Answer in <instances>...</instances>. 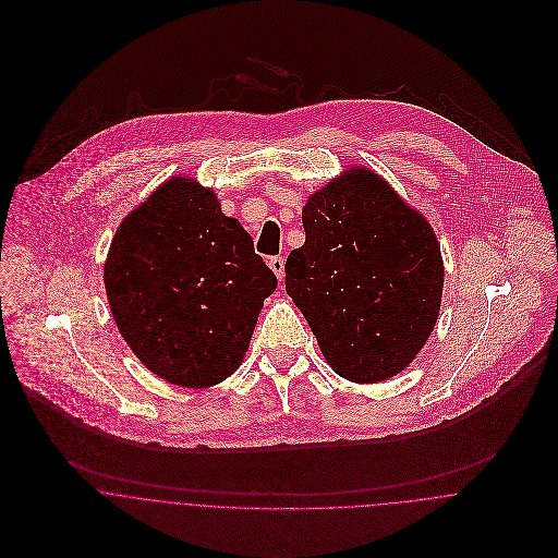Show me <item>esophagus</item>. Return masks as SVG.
Returning <instances> with one entry per match:
<instances>
[{
    "label": "esophagus",
    "mask_w": 558,
    "mask_h": 558,
    "mask_svg": "<svg viewBox=\"0 0 558 558\" xmlns=\"http://www.w3.org/2000/svg\"><path fill=\"white\" fill-rule=\"evenodd\" d=\"M268 266H270V270L277 275V279L281 281L283 275H286V262H283V257H279V255L270 257V259H268Z\"/></svg>",
    "instance_id": "esophagus-1"
}]
</instances>
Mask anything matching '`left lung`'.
Segmentation results:
<instances>
[{
	"label": "left lung",
	"instance_id": "left-lung-1",
	"mask_svg": "<svg viewBox=\"0 0 558 558\" xmlns=\"http://www.w3.org/2000/svg\"><path fill=\"white\" fill-rule=\"evenodd\" d=\"M286 292L328 365L361 385L405 369L438 319L445 266L432 226L378 173L354 167L303 208Z\"/></svg>",
	"mask_w": 558,
	"mask_h": 558
}]
</instances>
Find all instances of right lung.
Returning <instances> with one entry per match:
<instances>
[{
  "label": "right lung",
  "instance_id": "right-lung-1",
  "mask_svg": "<svg viewBox=\"0 0 558 558\" xmlns=\"http://www.w3.org/2000/svg\"><path fill=\"white\" fill-rule=\"evenodd\" d=\"M275 272L210 189L171 178L118 228L105 290L118 330L162 380L206 389L242 363Z\"/></svg>",
  "mask_w": 558,
  "mask_h": 558
}]
</instances>
